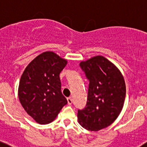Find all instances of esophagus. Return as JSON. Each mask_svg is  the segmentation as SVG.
I'll return each instance as SVG.
<instances>
[{"label":"esophagus","instance_id":"34e87169","mask_svg":"<svg viewBox=\"0 0 147 147\" xmlns=\"http://www.w3.org/2000/svg\"><path fill=\"white\" fill-rule=\"evenodd\" d=\"M67 103H68V105H71L73 103V99L71 97L67 98Z\"/></svg>","mask_w":147,"mask_h":147}]
</instances>
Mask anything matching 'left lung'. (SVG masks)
Masks as SVG:
<instances>
[{
  "label": "left lung",
  "mask_w": 147,
  "mask_h": 147,
  "mask_svg": "<svg viewBox=\"0 0 147 147\" xmlns=\"http://www.w3.org/2000/svg\"><path fill=\"white\" fill-rule=\"evenodd\" d=\"M89 81L85 107L78 110L79 123L88 130L98 131L117 119L126 96L123 76L112 62L96 56L80 64Z\"/></svg>",
  "instance_id": "1"
}]
</instances>
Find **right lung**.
I'll return each instance as SVG.
<instances>
[{
	"label": "right lung",
	"mask_w": 147,
	"mask_h": 147,
	"mask_svg": "<svg viewBox=\"0 0 147 147\" xmlns=\"http://www.w3.org/2000/svg\"><path fill=\"white\" fill-rule=\"evenodd\" d=\"M67 61L52 51L37 56L22 74L18 96L26 112L37 123L49 124L67 101L61 91L59 74Z\"/></svg>",
	"instance_id": "obj_1"
}]
</instances>
